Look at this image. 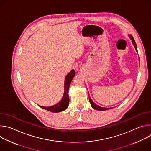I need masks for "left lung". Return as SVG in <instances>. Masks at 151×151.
I'll return each mask as SVG.
<instances>
[{"label":"left lung","instance_id":"obj_1","mask_svg":"<svg viewBox=\"0 0 151 151\" xmlns=\"http://www.w3.org/2000/svg\"><path fill=\"white\" fill-rule=\"evenodd\" d=\"M130 38H131V39L132 40V43H133V44L134 45V47H135V49H136V51L137 52V45H136V42H135V41H134V39L133 36H132V35H130ZM89 100H90V103H91V105L92 107H93V109H96V110H98V111H106V110H108V109H111V108H107V107H101L99 106L98 105L96 104L93 102V101L91 100V99L90 95H89Z\"/></svg>","mask_w":151,"mask_h":151}]
</instances>
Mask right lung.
I'll return each instance as SVG.
<instances>
[{
  "label": "right lung",
  "mask_w": 151,
  "mask_h": 151,
  "mask_svg": "<svg viewBox=\"0 0 151 151\" xmlns=\"http://www.w3.org/2000/svg\"><path fill=\"white\" fill-rule=\"evenodd\" d=\"M75 75V72L74 70H71L66 76L65 81H64V93L62 99L60 101L59 103L57 104L50 106V107H44V106H40L41 108L47 110L48 111L52 112H59L66 110L69 106V88L70 87V83L73 78Z\"/></svg>",
  "instance_id": "add662e5"
}]
</instances>
